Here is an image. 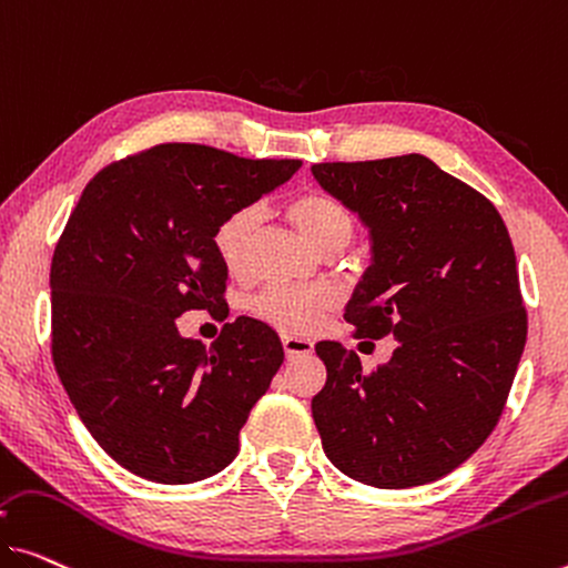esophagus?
I'll list each match as a JSON object with an SVG mask.
<instances>
[{"label": "esophagus", "mask_w": 568, "mask_h": 568, "mask_svg": "<svg viewBox=\"0 0 568 568\" xmlns=\"http://www.w3.org/2000/svg\"><path fill=\"white\" fill-rule=\"evenodd\" d=\"M284 353L286 357H302V355H312L314 343L307 337H296V335H284L282 337Z\"/></svg>", "instance_id": "obj_1"}]
</instances>
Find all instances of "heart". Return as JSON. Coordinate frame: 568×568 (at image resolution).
Wrapping results in <instances>:
<instances>
[{
  "label": "heart",
  "instance_id": "b5f03b06",
  "mask_svg": "<svg viewBox=\"0 0 568 568\" xmlns=\"http://www.w3.org/2000/svg\"><path fill=\"white\" fill-rule=\"evenodd\" d=\"M286 215L320 251L345 243L355 233V217L343 200L325 190H307L286 203ZM261 223L256 205H241L221 217L213 231V251L231 276H241L248 266V246ZM333 307V294L320 286L272 284L251 296L248 310L266 325L290 335H307L317 329Z\"/></svg>",
  "mask_w": 568,
  "mask_h": 568
}]
</instances>
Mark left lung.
<instances>
[{"label":"left lung","mask_w":568,"mask_h":568,"mask_svg":"<svg viewBox=\"0 0 568 568\" xmlns=\"http://www.w3.org/2000/svg\"><path fill=\"white\" fill-rule=\"evenodd\" d=\"M320 185L363 217L373 264L345 320L394 335L388 363L317 343L322 449L357 483L400 490L473 457L500 418L528 335L513 241L497 207L422 154L320 162Z\"/></svg>","instance_id":"8db88e82"}]
</instances>
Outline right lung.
<instances>
[{
    "label": "right lung",
    "instance_id": "obj_1",
    "mask_svg": "<svg viewBox=\"0 0 568 568\" xmlns=\"http://www.w3.org/2000/svg\"><path fill=\"white\" fill-rule=\"evenodd\" d=\"M300 168L170 142L85 185L52 254L50 351L85 429L129 473L187 485L239 455L243 424L284 363L282 339L239 317L207 347L180 337L174 320L229 307L215 225Z\"/></svg>",
    "mask_w": 568,
    "mask_h": 568
}]
</instances>
